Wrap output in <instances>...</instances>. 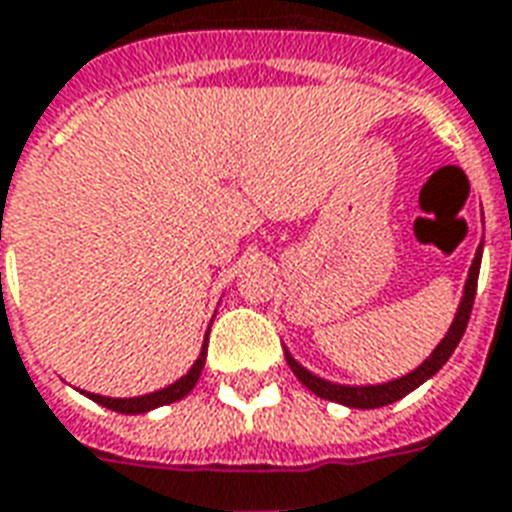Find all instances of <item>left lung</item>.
Segmentation results:
<instances>
[{
	"mask_svg": "<svg viewBox=\"0 0 512 512\" xmlns=\"http://www.w3.org/2000/svg\"><path fill=\"white\" fill-rule=\"evenodd\" d=\"M480 257H483V246L478 249V255H475V263L469 268V279L467 287H464V298H461V306H458V314L453 325H450L448 336L439 342V347L431 352L426 361L420 363L418 369L407 377H401V380L385 382V385H369V388H347V385H333V382H325L320 377H314L312 372H306L301 363H295L293 355H287V366L293 369V374L298 380L304 382L306 388L312 393H317L320 399L336 401V404H344V407H355V410H374V407H385V404H393V401H399L401 396H407L410 391H415L418 385L429 380L431 374H437L448 358L453 355V350L461 342V336L467 331L469 323V314H472V304H475V293H478V274H480Z\"/></svg>",
	"mask_w": 512,
	"mask_h": 512,
	"instance_id": "obj_1",
	"label": "left lung"
}]
</instances>
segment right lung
<instances>
[{"label": "right lung", "instance_id": "obj_1", "mask_svg": "<svg viewBox=\"0 0 512 512\" xmlns=\"http://www.w3.org/2000/svg\"><path fill=\"white\" fill-rule=\"evenodd\" d=\"M206 347H208V336L206 344H203V352H200V358L192 363V369H189L179 382H173L168 388H162L157 393H149V396H138V399H105V396H94L89 393V399H94L102 407H108L113 412H127V415H135V412H149L154 407H162V404H170V401H179L184 399L192 388H195V382H198L200 372H203V363H206Z\"/></svg>", "mask_w": 512, "mask_h": 512}]
</instances>
